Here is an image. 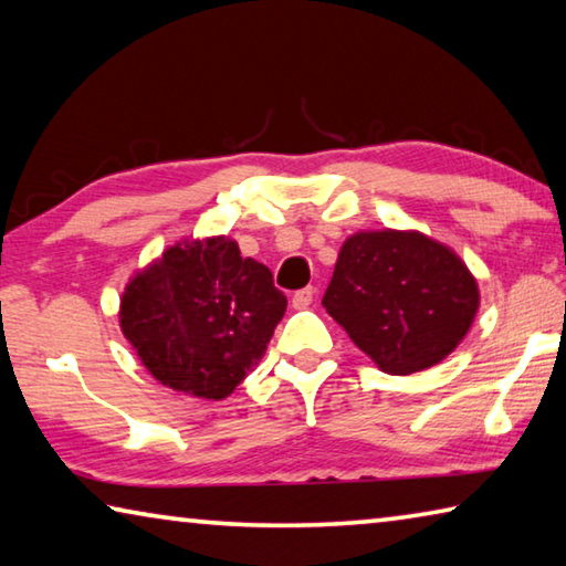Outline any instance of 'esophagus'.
Listing matches in <instances>:
<instances>
[{"label": "esophagus", "instance_id": "esophagus-1", "mask_svg": "<svg viewBox=\"0 0 566 566\" xmlns=\"http://www.w3.org/2000/svg\"><path fill=\"white\" fill-rule=\"evenodd\" d=\"M312 302H314V286H304V290L292 294L294 310H304V306H310Z\"/></svg>", "mask_w": 566, "mask_h": 566}]
</instances>
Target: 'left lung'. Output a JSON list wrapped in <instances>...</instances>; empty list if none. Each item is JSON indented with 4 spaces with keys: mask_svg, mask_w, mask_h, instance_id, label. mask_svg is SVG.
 <instances>
[{
    "mask_svg": "<svg viewBox=\"0 0 566 566\" xmlns=\"http://www.w3.org/2000/svg\"><path fill=\"white\" fill-rule=\"evenodd\" d=\"M322 304L381 371L415 375L464 339L479 290L452 249L385 229L344 242Z\"/></svg>",
    "mask_w": 566,
    "mask_h": 566,
    "instance_id": "obj_1",
    "label": "left lung"
}]
</instances>
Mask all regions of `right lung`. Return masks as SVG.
I'll use <instances>...</instances> for the list:
<instances>
[{"label": "right lung", "mask_w": 566, "mask_h": 566, "mask_svg": "<svg viewBox=\"0 0 566 566\" xmlns=\"http://www.w3.org/2000/svg\"><path fill=\"white\" fill-rule=\"evenodd\" d=\"M286 296L229 237L169 247L122 294L119 324L165 387L224 399L264 357Z\"/></svg>", "instance_id": "add662e5"}]
</instances>
